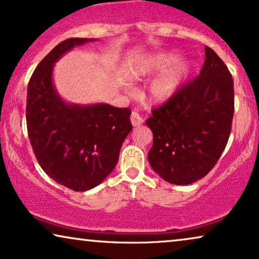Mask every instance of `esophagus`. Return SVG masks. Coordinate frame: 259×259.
Instances as JSON below:
<instances>
[{
    "instance_id": "esophagus-1",
    "label": "esophagus",
    "mask_w": 259,
    "mask_h": 259,
    "mask_svg": "<svg viewBox=\"0 0 259 259\" xmlns=\"http://www.w3.org/2000/svg\"><path fill=\"white\" fill-rule=\"evenodd\" d=\"M143 118H141L140 114L138 112H132V114H131V122H132V125L134 127L137 126H140L141 123H143Z\"/></svg>"
}]
</instances>
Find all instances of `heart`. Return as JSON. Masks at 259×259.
<instances>
[{
  "label": "heart",
  "mask_w": 259,
  "mask_h": 259,
  "mask_svg": "<svg viewBox=\"0 0 259 259\" xmlns=\"http://www.w3.org/2000/svg\"><path fill=\"white\" fill-rule=\"evenodd\" d=\"M176 51H162L140 59L132 67L130 76L133 81H140L161 72L152 81L147 95L153 104H164L178 93L191 72L189 60L180 59Z\"/></svg>",
  "instance_id": "1"
}]
</instances>
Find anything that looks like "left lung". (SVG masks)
<instances>
[{
    "instance_id": "8db88e82",
    "label": "left lung",
    "mask_w": 259,
    "mask_h": 259,
    "mask_svg": "<svg viewBox=\"0 0 259 259\" xmlns=\"http://www.w3.org/2000/svg\"><path fill=\"white\" fill-rule=\"evenodd\" d=\"M235 111L233 80L223 60L205 47L199 76L146 120L153 133L148 162L162 179L189 185L213 168L228 144Z\"/></svg>"
}]
</instances>
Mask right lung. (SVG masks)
Returning <instances> with one entry per match:
<instances>
[{
    "label": "right lung",
    "instance_id": "1",
    "mask_svg": "<svg viewBox=\"0 0 259 259\" xmlns=\"http://www.w3.org/2000/svg\"><path fill=\"white\" fill-rule=\"evenodd\" d=\"M92 41L95 40L70 37L59 44L35 68L27 91V130L35 157L52 179L77 192L107 178L132 131L130 108L68 104L56 91L55 62L76 46Z\"/></svg>",
    "mask_w": 259,
    "mask_h": 259
}]
</instances>
